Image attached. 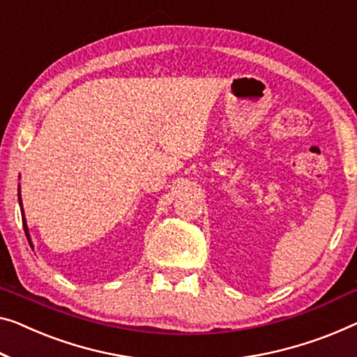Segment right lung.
I'll return each instance as SVG.
<instances>
[{
  "mask_svg": "<svg viewBox=\"0 0 357 357\" xmlns=\"http://www.w3.org/2000/svg\"><path fill=\"white\" fill-rule=\"evenodd\" d=\"M19 205H20V213H22V222H24V231H25V236L29 238V243L30 245H33L31 243V238H30V234H29V226H26V221H25V216H24V208H22V197H20V185H19Z\"/></svg>",
  "mask_w": 357,
  "mask_h": 357,
  "instance_id": "add662e5",
  "label": "right lung"
}]
</instances>
